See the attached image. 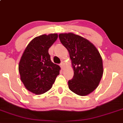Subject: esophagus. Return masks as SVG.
<instances>
[{"mask_svg":"<svg viewBox=\"0 0 123 123\" xmlns=\"http://www.w3.org/2000/svg\"><path fill=\"white\" fill-rule=\"evenodd\" d=\"M60 66H61V69H63V68H64V63L63 62H62L61 63V64H60Z\"/></svg>","mask_w":123,"mask_h":123,"instance_id":"1","label":"esophagus"}]
</instances>
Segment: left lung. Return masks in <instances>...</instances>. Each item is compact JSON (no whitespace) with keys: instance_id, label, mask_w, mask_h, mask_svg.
I'll return each mask as SVG.
<instances>
[{"instance_id":"obj_1","label":"left lung","mask_w":123,"mask_h":123,"mask_svg":"<svg viewBox=\"0 0 123 123\" xmlns=\"http://www.w3.org/2000/svg\"><path fill=\"white\" fill-rule=\"evenodd\" d=\"M59 38L69 52L74 69L69 89L78 95H87L97 88L103 76L101 55L93 44L79 35L61 33Z\"/></svg>"}]
</instances>
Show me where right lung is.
I'll return each instance as SVG.
<instances>
[{
    "mask_svg": "<svg viewBox=\"0 0 123 123\" xmlns=\"http://www.w3.org/2000/svg\"><path fill=\"white\" fill-rule=\"evenodd\" d=\"M57 33L42 35L33 39L18 64L20 79L28 91L41 95L50 90L61 68L51 60L48 50L57 39Z\"/></svg>",
    "mask_w": 123,
    "mask_h": 123,
    "instance_id": "add662e5",
    "label": "right lung"
}]
</instances>
